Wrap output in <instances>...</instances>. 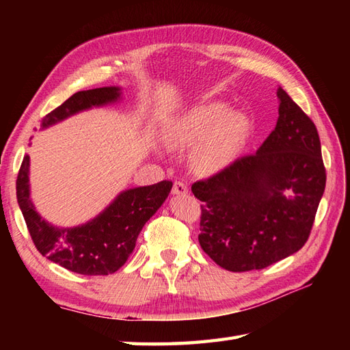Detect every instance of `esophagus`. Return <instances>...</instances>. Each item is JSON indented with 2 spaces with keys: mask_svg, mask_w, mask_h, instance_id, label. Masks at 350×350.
Returning <instances> with one entry per match:
<instances>
[{
  "mask_svg": "<svg viewBox=\"0 0 350 350\" xmlns=\"http://www.w3.org/2000/svg\"><path fill=\"white\" fill-rule=\"evenodd\" d=\"M173 196H187L188 194V187L187 183L183 182H174L173 185Z\"/></svg>",
  "mask_w": 350,
  "mask_h": 350,
  "instance_id": "obj_1",
  "label": "esophagus"
}]
</instances>
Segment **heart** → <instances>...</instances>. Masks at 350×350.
Returning <instances> with one entry per match:
<instances>
[{"label":"heart","instance_id":"obj_1","mask_svg":"<svg viewBox=\"0 0 350 350\" xmlns=\"http://www.w3.org/2000/svg\"><path fill=\"white\" fill-rule=\"evenodd\" d=\"M251 132L242 111H230L228 103L213 100L187 111L171 128V139L182 146H197L192 162L203 174H217L233 162Z\"/></svg>","mask_w":350,"mask_h":350}]
</instances>
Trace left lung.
Wrapping results in <instances>:
<instances>
[{"label":"left lung","mask_w":350,"mask_h":350,"mask_svg":"<svg viewBox=\"0 0 350 350\" xmlns=\"http://www.w3.org/2000/svg\"><path fill=\"white\" fill-rule=\"evenodd\" d=\"M278 120L254 154L192 185L202 204L198 242L232 272L263 269L307 242L326 173L314 123L280 87Z\"/></svg>","instance_id":"left-lung-1"}]
</instances>
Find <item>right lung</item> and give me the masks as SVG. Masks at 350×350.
Segmentation results:
<instances>
[{
	"instance_id": "right-lung-1",
	"label": "right lung",
	"mask_w": 350,
	"mask_h": 350,
	"mask_svg": "<svg viewBox=\"0 0 350 350\" xmlns=\"http://www.w3.org/2000/svg\"><path fill=\"white\" fill-rule=\"evenodd\" d=\"M122 100L120 87L78 92L42 118V129L83 111ZM173 182L124 189L105 209L77 227H58L40 217L29 191V156L25 154L16 180V197L29 236L42 256L81 275H108L126 263L146 222L165 202Z\"/></svg>"
}]
</instances>
